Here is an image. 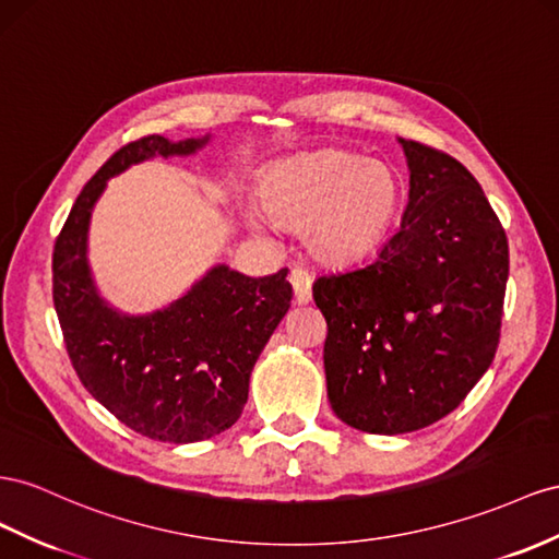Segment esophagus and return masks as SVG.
Returning a JSON list of instances; mask_svg holds the SVG:
<instances>
[{"instance_id": "obj_1", "label": "esophagus", "mask_w": 559, "mask_h": 559, "mask_svg": "<svg viewBox=\"0 0 559 559\" xmlns=\"http://www.w3.org/2000/svg\"><path fill=\"white\" fill-rule=\"evenodd\" d=\"M289 282L294 286V300L298 306H306L312 300V280H310V273L304 267H294L292 275H289Z\"/></svg>"}]
</instances>
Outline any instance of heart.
Masks as SVG:
<instances>
[{"label": "heart", "mask_w": 559, "mask_h": 559, "mask_svg": "<svg viewBox=\"0 0 559 559\" xmlns=\"http://www.w3.org/2000/svg\"><path fill=\"white\" fill-rule=\"evenodd\" d=\"M267 214L289 228H304V245L317 263L353 265L383 242L402 204V180L383 162L320 150L282 162L261 186ZM251 225L265 214L249 206Z\"/></svg>", "instance_id": "obj_1"}]
</instances>
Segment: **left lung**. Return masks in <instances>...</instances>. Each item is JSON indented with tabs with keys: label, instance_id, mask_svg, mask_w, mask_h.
I'll list each match as a JSON object with an SVG mask.
<instances>
[{
	"label": "left lung",
	"instance_id": "obj_1",
	"mask_svg": "<svg viewBox=\"0 0 559 559\" xmlns=\"http://www.w3.org/2000/svg\"><path fill=\"white\" fill-rule=\"evenodd\" d=\"M409 204L367 265L317 277L331 409L350 428L402 435L465 400L499 348L508 237L461 162L400 139Z\"/></svg>",
	"mask_w": 559,
	"mask_h": 559
}]
</instances>
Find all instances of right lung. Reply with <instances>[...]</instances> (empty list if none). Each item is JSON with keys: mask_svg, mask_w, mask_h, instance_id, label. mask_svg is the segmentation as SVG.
<instances>
[{"mask_svg": "<svg viewBox=\"0 0 559 559\" xmlns=\"http://www.w3.org/2000/svg\"><path fill=\"white\" fill-rule=\"evenodd\" d=\"M211 141L145 135L103 164L74 202L53 247V306L84 388L150 440L188 444L242 416L249 376L292 306L289 270L249 277L218 263L155 312L129 314L98 292L88 265V223L108 180L153 157H188Z\"/></svg>", "mask_w": 559, "mask_h": 559, "instance_id": "right-lung-1", "label": "right lung"}]
</instances>
